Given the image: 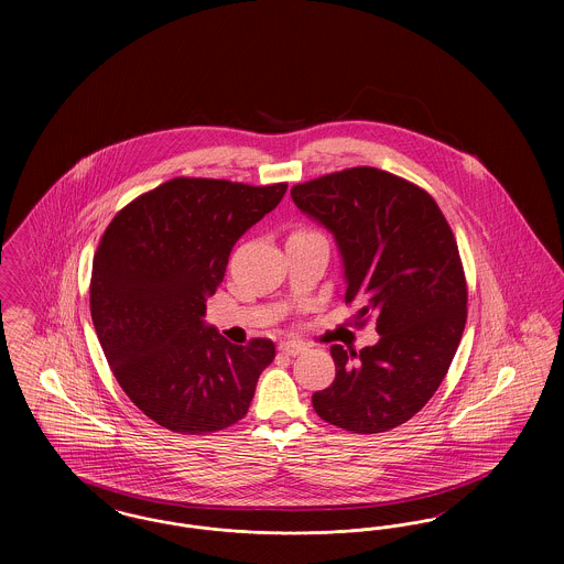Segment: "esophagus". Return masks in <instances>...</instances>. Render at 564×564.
Returning a JSON list of instances; mask_svg holds the SVG:
<instances>
[{
	"label": "esophagus",
	"instance_id": "34e87169",
	"mask_svg": "<svg viewBox=\"0 0 564 564\" xmlns=\"http://www.w3.org/2000/svg\"><path fill=\"white\" fill-rule=\"evenodd\" d=\"M308 349L304 343H300V340H283L281 345H279V350L283 352V355H290V357H294V355H300V352H304V350Z\"/></svg>",
	"mask_w": 564,
	"mask_h": 564
}]
</instances>
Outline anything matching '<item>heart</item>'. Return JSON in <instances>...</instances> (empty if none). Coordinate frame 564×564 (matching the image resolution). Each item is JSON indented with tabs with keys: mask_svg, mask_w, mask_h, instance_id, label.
I'll list each match as a JSON object with an SVG mask.
<instances>
[{
	"mask_svg": "<svg viewBox=\"0 0 564 564\" xmlns=\"http://www.w3.org/2000/svg\"><path fill=\"white\" fill-rule=\"evenodd\" d=\"M297 232H306V230H297Z\"/></svg>",
	"mask_w": 564,
	"mask_h": 564,
	"instance_id": "b5f03b06",
	"label": "heart"
}]
</instances>
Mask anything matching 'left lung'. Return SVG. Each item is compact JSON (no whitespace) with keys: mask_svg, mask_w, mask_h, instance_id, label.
Here are the masks:
<instances>
[{"mask_svg":"<svg viewBox=\"0 0 564 564\" xmlns=\"http://www.w3.org/2000/svg\"><path fill=\"white\" fill-rule=\"evenodd\" d=\"M295 207L338 242L355 325L375 315L380 340L334 345V382L313 408L340 430L382 433L410 421L448 372L467 322V281L455 235L430 192L375 166L292 188Z\"/></svg>","mask_w":564,"mask_h":564,"instance_id":"obj_1","label":"left lung"}]
</instances>
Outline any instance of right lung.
I'll use <instances>...</instances> for the list:
<instances>
[{
    "mask_svg": "<svg viewBox=\"0 0 564 564\" xmlns=\"http://www.w3.org/2000/svg\"><path fill=\"white\" fill-rule=\"evenodd\" d=\"M285 189L175 177L109 221L93 262L90 315L118 384L164 430L207 435L247 414L274 345L228 343L203 322L205 302L235 242Z\"/></svg>",
    "mask_w": 564,
    "mask_h": 564,
    "instance_id": "1",
    "label": "right lung"
}]
</instances>
